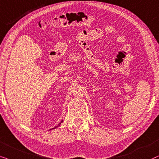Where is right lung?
Wrapping results in <instances>:
<instances>
[{
	"mask_svg": "<svg viewBox=\"0 0 159 159\" xmlns=\"http://www.w3.org/2000/svg\"><path fill=\"white\" fill-rule=\"evenodd\" d=\"M62 121H61V122L60 123V124H58V125H57V126H55V127H54V128H53V129H55V128L58 127V126H60V124H61V123H62Z\"/></svg>",
	"mask_w": 159,
	"mask_h": 159,
	"instance_id": "right-lung-1",
	"label": "right lung"
}]
</instances>
